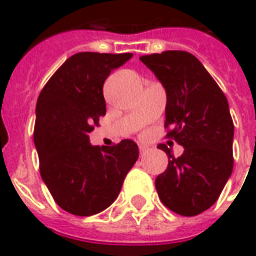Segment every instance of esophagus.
I'll return each mask as SVG.
<instances>
[{"label":"esophagus","mask_w":256,"mask_h":256,"mask_svg":"<svg viewBox=\"0 0 256 256\" xmlns=\"http://www.w3.org/2000/svg\"><path fill=\"white\" fill-rule=\"evenodd\" d=\"M148 150H149V148L148 146H145V145H140V155H145V154H148Z\"/></svg>","instance_id":"34e87169"}]
</instances>
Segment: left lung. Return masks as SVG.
<instances>
[{
  "mask_svg": "<svg viewBox=\"0 0 256 256\" xmlns=\"http://www.w3.org/2000/svg\"><path fill=\"white\" fill-rule=\"evenodd\" d=\"M166 90V138L184 150L155 180L160 202L173 212L193 217L210 208L232 173L234 124L227 97L200 60L183 50L140 56Z\"/></svg>",
  "mask_w": 256,
  "mask_h": 256,
  "instance_id": "left-lung-1",
  "label": "left lung"
}]
</instances>
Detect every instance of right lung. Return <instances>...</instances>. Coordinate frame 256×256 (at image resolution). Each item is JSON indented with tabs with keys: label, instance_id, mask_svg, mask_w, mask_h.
I'll use <instances>...</instances> for the list:
<instances>
[{
	"label": "right lung",
	"instance_id": "right-lung-1",
	"mask_svg": "<svg viewBox=\"0 0 256 256\" xmlns=\"http://www.w3.org/2000/svg\"><path fill=\"white\" fill-rule=\"evenodd\" d=\"M132 53L80 52L44 84L36 102L34 140L39 170L56 204L92 216L114 203L140 150L131 140L92 146L88 134L106 116L102 84Z\"/></svg>",
	"mask_w": 256,
	"mask_h": 256
}]
</instances>
